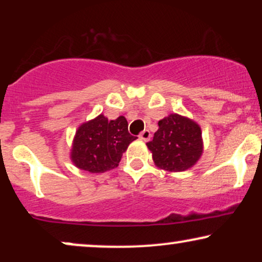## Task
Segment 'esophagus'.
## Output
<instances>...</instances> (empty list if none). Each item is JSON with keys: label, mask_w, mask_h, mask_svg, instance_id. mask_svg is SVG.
I'll return each mask as SVG.
<instances>
[{"label": "esophagus", "mask_w": 262, "mask_h": 262, "mask_svg": "<svg viewBox=\"0 0 262 262\" xmlns=\"http://www.w3.org/2000/svg\"><path fill=\"white\" fill-rule=\"evenodd\" d=\"M150 137H151V134H150L149 130H143L139 134V138H140L141 140H144V141H148L150 139Z\"/></svg>", "instance_id": "esophagus-1"}]
</instances>
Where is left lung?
Listing matches in <instances>:
<instances>
[{"label":"left lung","mask_w":262,"mask_h":262,"mask_svg":"<svg viewBox=\"0 0 262 262\" xmlns=\"http://www.w3.org/2000/svg\"><path fill=\"white\" fill-rule=\"evenodd\" d=\"M158 124L152 140L146 143L156 166L171 172L191 169L203 152L200 125L176 113L165 117Z\"/></svg>","instance_id":"obj_1"}]
</instances>
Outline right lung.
<instances>
[{"label": "right lung", "mask_w": 262, "mask_h": 262, "mask_svg": "<svg viewBox=\"0 0 262 262\" xmlns=\"http://www.w3.org/2000/svg\"><path fill=\"white\" fill-rule=\"evenodd\" d=\"M137 137L128 132L124 117L114 121L100 114L81 124L74 138L71 160L75 166L92 173H100L118 166L123 152Z\"/></svg>", "instance_id": "obj_1"}]
</instances>
